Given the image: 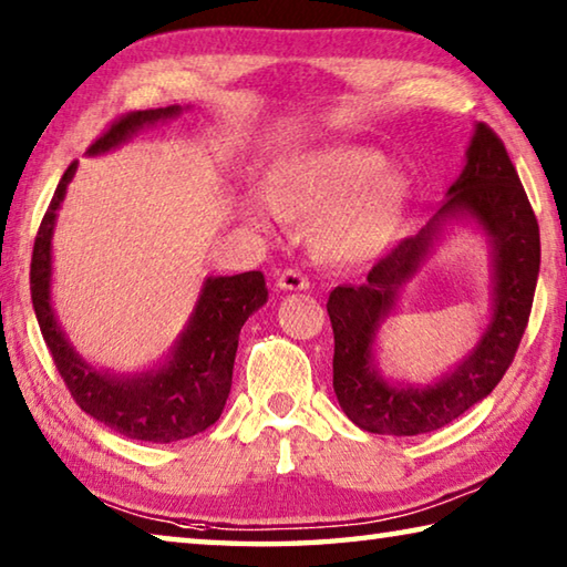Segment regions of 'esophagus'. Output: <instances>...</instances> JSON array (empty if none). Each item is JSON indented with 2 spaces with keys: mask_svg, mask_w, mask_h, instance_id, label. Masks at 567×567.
<instances>
[{
  "mask_svg": "<svg viewBox=\"0 0 567 567\" xmlns=\"http://www.w3.org/2000/svg\"><path fill=\"white\" fill-rule=\"evenodd\" d=\"M276 286L284 291H306L309 289V278H306L299 268H286V271L276 278Z\"/></svg>",
  "mask_w": 567,
  "mask_h": 567,
  "instance_id": "1",
  "label": "esophagus"
}]
</instances>
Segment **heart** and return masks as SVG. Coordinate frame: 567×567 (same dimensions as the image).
Segmentation results:
<instances>
[{"label": "heart", "instance_id": "b5f03b06", "mask_svg": "<svg viewBox=\"0 0 567 567\" xmlns=\"http://www.w3.org/2000/svg\"><path fill=\"white\" fill-rule=\"evenodd\" d=\"M385 156L369 146H329L281 164L266 198H246V221L268 231L278 218L313 216L316 244L339 261L379 256L399 228L405 182L385 172Z\"/></svg>", "mask_w": 567, "mask_h": 567}]
</instances>
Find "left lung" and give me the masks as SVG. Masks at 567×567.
<instances>
[{
	"instance_id": "left-lung-1",
	"label": "left lung",
	"mask_w": 567,
	"mask_h": 567,
	"mask_svg": "<svg viewBox=\"0 0 567 567\" xmlns=\"http://www.w3.org/2000/svg\"><path fill=\"white\" fill-rule=\"evenodd\" d=\"M429 226L385 254L361 286H336L329 296L333 326V391L343 413L369 433L419 435L458 419L508 371L528 326L540 271V231L508 152L491 126L475 124L461 176ZM468 220L492 246V323L453 372L429 386L391 384L374 365V343L402 286L420 270L444 226Z\"/></svg>"
}]
</instances>
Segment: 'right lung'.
I'll use <instances>...</instances> for the list:
<instances>
[{
    "mask_svg": "<svg viewBox=\"0 0 567 567\" xmlns=\"http://www.w3.org/2000/svg\"><path fill=\"white\" fill-rule=\"evenodd\" d=\"M182 114V106L146 109L118 116L89 146V156L106 154L136 132ZM76 162L59 182L34 238L32 303L44 343L79 409L132 441L174 443L206 431L221 415L231 391L238 333L248 316L268 301L261 271L208 276L192 316L166 359L142 373H114L84 361L66 339L52 306V236L56 212L74 178Z\"/></svg>",
    "mask_w": 567,
    "mask_h": 567,
    "instance_id": "obj_1",
    "label": "right lung"
}]
</instances>
